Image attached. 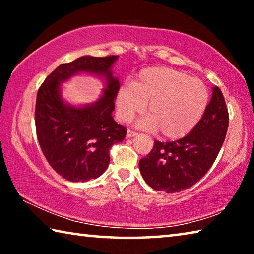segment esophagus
<instances>
[{
  "label": "esophagus",
  "instance_id": "1",
  "mask_svg": "<svg viewBox=\"0 0 254 254\" xmlns=\"http://www.w3.org/2000/svg\"><path fill=\"white\" fill-rule=\"evenodd\" d=\"M137 134L136 132H134V131H131V130H127V139H130V137H132V136H135Z\"/></svg>",
  "mask_w": 254,
  "mask_h": 254
}]
</instances>
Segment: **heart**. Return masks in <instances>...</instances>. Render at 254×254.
<instances>
[{"mask_svg": "<svg viewBox=\"0 0 254 254\" xmlns=\"http://www.w3.org/2000/svg\"><path fill=\"white\" fill-rule=\"evenodd\" d=\"M207 103V89L199 79L171 68L150 67L119 89L117 111L120 120L127 122L148 104L149 115L139 126L177 140L194 130Z\"/></svg>", "mask_w": 254, "mask_h": 254, "instance_id": "1", "label": "heart"}]
</instances>
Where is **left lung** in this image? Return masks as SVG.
Wrapping results in <instances>:
<instances>
[{"instance_id": "8db88e82", "label": "left lung", "mask_w": 254, "mask_h": 254, "mask_svg": "<svg viewBox=\"0 0 254 254\" xmlns=\"http://www.w3.org/2000/svg\"><path fill=\"white\" fill-rule=\"evenodd\" d=\"M229 112L217 86L198 124L189 134L173 142L154 141L139 161L140 173L150 187L167 194L191 187L207 173L224 142Z\"/></svg>"}]
</instances>
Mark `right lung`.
<instances>
[{"instance_id":"add662e5","label":"right lung","mask_w":254,"mask_h":254,"mask_svg":"<svg viewBox=\"0 0 254 254\" xmlns=\"http://www.w3.org/2000/svg\"><path fill=\"white\" fill-rule=\"evenodd\" d=\"M118 56H83L58 66L45 79L37 94L36 130L47 161L69 182H87L104 173L112 145L122 142L126 127L112 117L120 83L113 76ZM85 72L106 79L100 98L91 105L75 107L61 95V84Z\"/></svg>"}]
</instances>
